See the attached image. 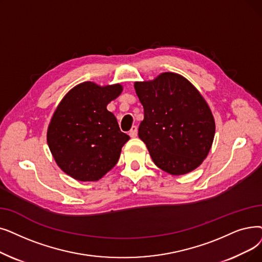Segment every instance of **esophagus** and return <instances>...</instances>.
I'll return each instance as SVG.
<instances>
[{
    "mask_svg": "<svg viewBox=\"0 0 262 262\" xmlns=\"http://www.w3.org/2000/svg\"><path fill=\"white\" fill-rule=\"evenodd\" d=\"M128 134H129V136H130L132 138H135L136 136H137V134H138V128H137V126H133Z\"/></svg>",
    "mask_w": 262,
    "mask_h": 262,
    "instance_id": "obj_1",
    "label": "esophagus"
}]
</instances>
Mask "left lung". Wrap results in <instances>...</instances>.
Returning a JSON list of instances; mask_svg holds the SVG:
<instances>
[{"instance_id": "8db88e82", "label": "left lung", "mask_w": 262, "mask_h": 262, "mask_svg": "<svg viewBox=\"0 0 262 262\" xmlns=\"http://www.w3.org/2000/svg\"><path fill=\"white\" fill-rule=\"evenodd\" d=\"M144 116L138 128L154 164L172 176L186 174L208 156L215 121L201 93L187 79L166 72L136 81Z\"/></svg>"}]
</instances>
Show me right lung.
Instances as JSON below:
<instances>
[{"label":"right lung","instance_id":"obj_1","mask_svg":"<svg viewBox=\"0 0 262 262\" xmlns=\"http://www.w3.org/2000/svg\"><path fill=\"white\" fill-rule=\"evenodd\" d=\"M123 91L120 83H79L68 91L53 112L47 143L62 171L81 182H95L118 163L129 136L120 130L107 110Z\"/></svg>","mask_w":262,"mask_h":262}]
</instances>
